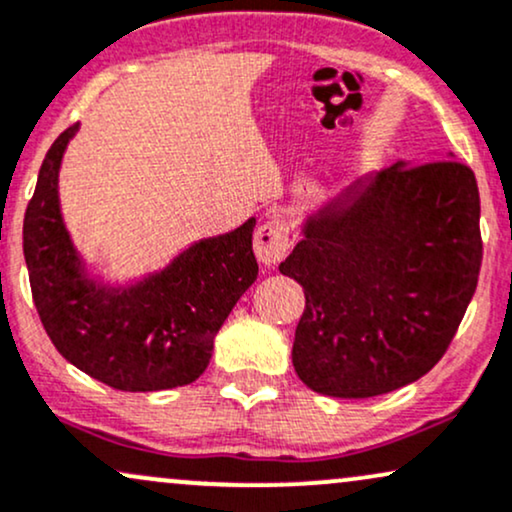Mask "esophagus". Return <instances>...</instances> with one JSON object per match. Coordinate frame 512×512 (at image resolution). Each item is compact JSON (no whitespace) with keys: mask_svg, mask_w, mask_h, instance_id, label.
<instances>
[{"mask_svg":"<svg viewBox=\"0 0 512 512\" xmlns=\"http://www.w3.org/2000/svg\"><path fill=\"white\" fill-rule=\"evenodd\" d=\"M255 255L262 264H276L286 257L291 248V238H288V226L279 217H269L260 229L255 231Z\"/></svg>","mask_w":512,"mask_h":512,"instance_id":"1","label":"esophagus"}]
</instances>
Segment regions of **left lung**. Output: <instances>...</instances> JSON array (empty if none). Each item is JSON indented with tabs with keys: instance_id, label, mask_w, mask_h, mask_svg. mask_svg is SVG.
<instances>
[{
	"instance_id": "left-lung-1",
	"label": "left lung",
	"mask_w": 512,
	"mask_h": 512,
	"mask_svg": "<svg viewBox=\"0 0 512 512\" xmlns=\"http://www.w3.org/2000/svg\"><path fill=\"white\" fill-rule=\"evenodd\" d=\"M400 159L305 214L283 276L305 291L293 367L312 391L372 398L432 369L482 267L479 190L453 152Z\"/></svg>"
}]
</instances>
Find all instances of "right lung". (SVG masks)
Returning a JSON list of instances; mask_svg holds the SVG:
<instances>
[{
  "mask_svg": "<svg viewBox=\"0 0 512 512\" xmlns=\"http://www.w3.org/2000/svg\"><path fill=\"white\" fill-rule=\"evenodd\" d=\"M73 123L49 147L23 219L35 307L71 365L119 391H164L205 372L214 336L257 279L255 217L200 238L166 267L112 281L80 255L59 202V169L78 133Z\"/></svg>",
  "mask_w": 512,
  "mask_h": 512,
  "instance_id": "right-lung-1",
  "label": "right lung"
}]
</instances>
